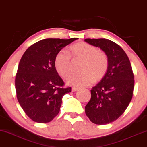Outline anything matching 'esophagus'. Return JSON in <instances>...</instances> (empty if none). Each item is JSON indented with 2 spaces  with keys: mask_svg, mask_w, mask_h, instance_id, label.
I'll return each mask as SVG.
<instances>
[{
  "mask_svg": "<svg viewBox=\"0 0 147 147\" xmlns=\"http://www.w3.org/2000/svg\"><path fill=\"white\" fill-rule=\"evenodd\" d=\"M78 88H76V87H73V88H72V89H71V90H72V91H78Z\"/></svg>",
  "mask_w": 147,
  "mask_h": 147,
  "instance_id": "esophagus-1",
  "label": "esophagus"
}]
</instances>
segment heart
<instances>
[{
	"mask_svg": "<svg viewBox=\"0 0 147 147\" xmlns=\"http://www.w3.org/2000/svg\"><path fill=\"white\" fill-rule=\"evenodd\" d=\"M70 56L74 59L82 61L80 74L71 75L67 79L69 86L80 88L88 86L95 81H99L107 73L109 60L105 52L99 51L96 46L86 42H79L70 48ZM70 56L64 51L56 54L54 65L56 71L63 78H67L71 69Z\"/></svg>",
	"mask_w": 147,
	"mask_h": 147,
	"instance_id": "1",
	"label": "heart"
}]
</instances>
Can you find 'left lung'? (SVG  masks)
<instances>
[{"label":"left lung","instance_id":"8db88e82","mask_svg":"<svg viewBox=\"0 0 147 147\" xmlns=\"http://www.w3.org/2000/svg\"><path fill=\"white\" fill-rule=\"evenodd\" d=\"M107 54L109 65L105 76L91 89L90 101L85 111L91 122L106 125L122 115L133 97L134 75L129 59L118 44L105 38L85 39Z\"/></svg>","mask_w":147,"mask_h":147}]
</instances>
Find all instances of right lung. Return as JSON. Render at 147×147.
<instances>
[{
    "instance_id": "right-lung-1",
    "label": "right lung",
    "mask_w": 147,
    "mask_h": 147,
    "mask_svg": "<svg viewBox=\"0 0 147 147\" xmlns=\"http://www.w3.org/2000/svg\"><path fill=\"white\" fill-rule=\"evenodd\" d=\"M78 38H48L30 46L19 62L15 78L17 99L34 122H50L58 114L62 97L71 91L54 65L56 54Z\"/></svg>"
}]
</instances>
